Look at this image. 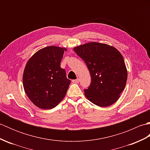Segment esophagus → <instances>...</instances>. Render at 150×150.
<instances>
[{
    "mask_svg": "<svg viewBox=\"0 0 150 150\" xmlns=\"http://www.w3.org/2000/svg\"><path fill=\"white\" fill-rule=\"evenodd\" d=\"M79 81H80V79H79V78L77 79H75V80H73L72 81V82H73V83H79Z\"/></svg>",
    "mask_w": 150,
    "mask_h": 150,
    "instance_id": "obj_1",
    "label": "esophagus"
}]
</instances>
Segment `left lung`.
Listing matches in <instances>:
<instances>
[{
    "label": "left lung",
    "mask_w": 150,
    "mask_h": 150,
    "mask_svg": "<svg viewBox=\"0 0 150 150\" xmlns=\"http://www.w3.org/2000/svg\"><path fill=\"white\" fill-rule=\"evenodd\" d=\"M73 50L84 60L90 73L91 82L84 90L85 96L100 107L115 103L124 90L128 77L121 53L113 46L93 42Z\"/></svg>",
    "instance_id": "obj_1"
}]
</instances>
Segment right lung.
I'll return each mask as SVG.
<instances>
[{
    "mask_svg": "<svg viewBox=\"0 0 150 150\" xmlns=\"http://www.w3.org/2000/svg\"><path fill=\"white\" fill-rule=\"evenodd\" d=\"M66 48L47 46L28 60L23 74V86L32 103L42 109H52L65 97L71 81L60 62Z\"/></svg>",
    "mask_w": 150,
    "mask_h": 150,
    "instance_id": "obj_1",
    "label": "right lung"
}]
</instances>
